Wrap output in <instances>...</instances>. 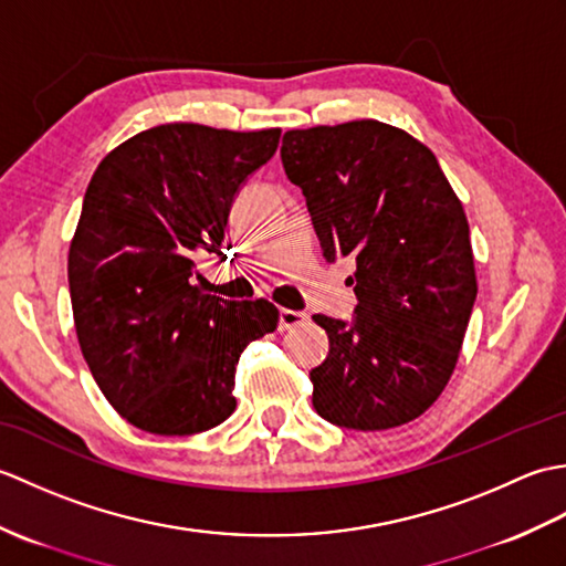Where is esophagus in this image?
I'll return each instance as SVG.
<instances>
[{"label": "esophagus", "mask_w": 566, "mask_h": 566, "mask_svg": "<svg viewBox=\"0 0 566 566\" xmlns=\"http://www.w3.org/2000/svg\"><path fill=\"white\" fill-rule=\"evenodd\" d=\"M306 321H308V314H304V311H292V308L280 311V331L298 328V326H304Z\"/></svg>", "instance_id": "34e87169"}]
</instances>
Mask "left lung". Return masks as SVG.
I'll return each instance as SVG.
<instances>
[{
    "instance_id": "obj_1",
    "label": "left lung",
    "mask_w": 566,
    "mask_h": 566,
    "mask_svg": "<svg viewBox=\"0 0 566 566\" xmlns=\"http://www.w3.org/2000/svg\"><path fill=\"white\" fill-rule=\"evenodd\" d=\"M282 163L323 258L357 262L353 323L314 316L331 340L314 408L365 432L411 423L448 387L476 298L462 201L428 146L375 118L286 130Z\"/></svg>"
}]
</instances>
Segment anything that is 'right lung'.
Masks as SVG:
<instances>
[{
	"mask_svg": "<svg viewBox=\"0 0 566 566\" xmlns=\"http://www.w3.org/2000/svg\"><path fill=\"white\" fill-rule=\"evenodd\" d=\"M280 136L163 124L94 170L70 243V302L92 377L130 426L195 436L235 411L240 353L276 328L280 311L209 294L197 260L221 255L238 189Z\"/></svg>",
	"mask_w": 566,
	"mask_h": 566,
	"instance_id": "right-lung-1",
	"label": "right lung"
}]
</instances>
